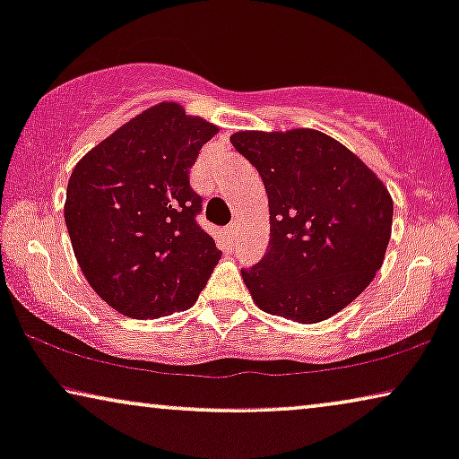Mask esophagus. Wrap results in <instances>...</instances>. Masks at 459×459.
I'll list each match as a JSON object with an SVG mask.
<instances>
[{
	"mask_svg": "<svg viewBox=\"0 0 459 459\" xmlns=\"http://www.w3.org/2000/svg\"><path fill=\"white\" fill-rule=\"evenodd\" d=\"M236 234H238V223H230L228 225V236L236 238Z\"/></svg>",
	"mask_w": 459,
	"mask_h": 459,
	"instance_id": "esophagus-1",
	"label": "esophagus"
}]
</instances>
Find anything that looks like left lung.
Listing matches in <instances>:
<instances>
[{
  "mask_svg": "<svg viewBox=\"0 0 459 459\" xmlns=\"http://www.w3.org/2000/svg\"><path fill=\"white\" fill-rule=\"evenodd\" d=\"M234 148L259 171L269 247L242 280L261 311L324 322L353 303L385 263L393 198L382 179L317 129L238 131Z\"/></svg>",
  "mask_w": 459,
  "mask_h": 459,
  "instance_id": "1",
  "label": "left lung"
}]
</instances>
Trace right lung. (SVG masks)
I'll return each mask as SVG.
<instances>
[{"label": "right lung", "instance_id": "right-lung-1", "mask_svg": "<svg viewBox=\"0 0 459 459\" xmlns=\"http://www.w3.org/2000/svg\"><path fill=\"white\" fill-rule=\"evenodd\" d=\"M217 125L178 102L150 106L91 148L66 186L65 221L81 272L112 309L156 319L196 303L221 259L198 228L190 169Z\"/></svg>", "mask_w": 459, "mask_h": 459}]
</instances>
